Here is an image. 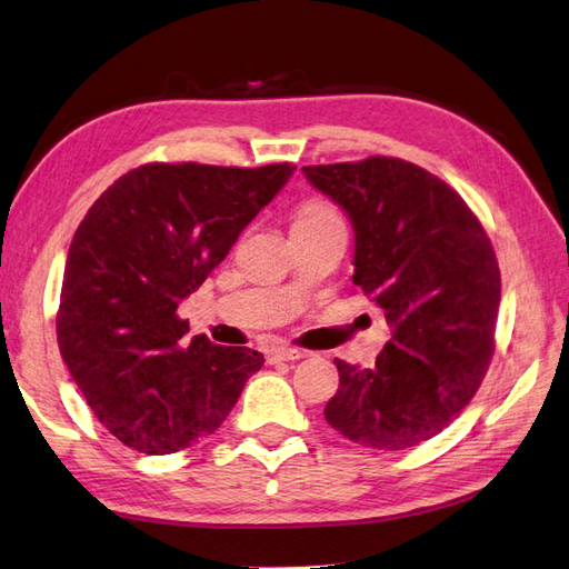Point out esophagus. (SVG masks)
<instances>
[{
	"label": "esophagus",
	"instance_id": "34e87169",
	"mask_svg": "<svg viewBox=\"0 0 569 569\" xmlns=\"http://www.w3.org/2000/svg\"><path fill=\"white\" fill-rule=\"evenodd\" d=\"M302 351H298V349H290V347H279V349H273L271 353H269V361L271 363H279V361H298V359H302Z\"/></svg>",
	"mask_w": 569,
	"mask_h": 569
}]
</instances>
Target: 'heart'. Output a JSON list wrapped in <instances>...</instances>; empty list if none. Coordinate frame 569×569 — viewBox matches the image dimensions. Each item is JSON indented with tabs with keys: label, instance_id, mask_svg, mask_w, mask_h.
Listing matches in <instances>:
<instances>
[{
	"label": "heart",
	"instance_id": "obj_1",
	"mask_svg": "<svg viewBox=\"0 0 569 569\" xmlns=\"http://www.w3.org/2000/svg\"><path fill=\"white\" fill-rule=\"evenodd\" d=\"M337 220H341V216L332 203L308 201V203H302L300 210L296 213L293 228H296V224H320V222H337Z\"/></svg>",
	"mask_w": 569,
	"mask_h": 569
}]
</instances>
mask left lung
Wrapping results in <instances>:
<instances>
[{
    "label": "left lung",
    "mask_w": 569,
    "mask_h": 569,
    "mask_svg": "<svg viewBox=\"0 0 569 569\" xmlns=\"http://www.w3.org/2000/svg\"><path fill=\"white\" fill-rule=\"evenodd\" d=\"M302 171L351 216V281L392 325L373 368L335 359L339 390L325 419L378 451L412 448L451 425L490 368L501 298L495 247L456 189L400 157Z\"/></svg>",
    "instance_id": "1"
}]
</instances>
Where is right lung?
Returning a JSON list of instances; mask_svg holds the SVG:
<instances>
[{
    "label": "right lung",
    "instance_id": "add662e5",
    "mask_svg": "<svg viewBox=\"0 0 569 569\" xmlns=\"http://www.w3.org/2000/svg\"><path fill=\"white\" fill-rule=\"evenodd\" d=\"M293 169L148 162L87 210L64 263L58 347L118 441L148 456L198 443L263 366L259 351L189 339L177 310Z\"/></svg>",
    "mask_w": 569,
    "mask_h": 569
}]
</instances>
